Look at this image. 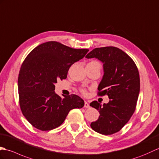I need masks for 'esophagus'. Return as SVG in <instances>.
<instances>
[{"instance_id": "esophagus-1", "label": "esophagus", "mask_w": 159, "mask_h": 159, "mask_svg": "<svg viewBox=\"0 0 159 159\" xmlns=\"http://www.w3.org/2000/svg\"><path fill=\"white\" fill-rule=\"evenodd\" d=\"M84 107H86V108H89L90 107L89 103H88V102H86V101L84 102Z\"/></svg>"}]
</instances>
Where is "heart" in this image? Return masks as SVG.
Here are the masks:
<instances>
[{
	"label": "heart",
	"instance_id": "heart-1",
	"mask_svg": "<svg viewBox=\"0 0 159 159\" xmlns=\"http://www.w3.org/2000/svg\"><path fill=\"white\" fill-rule=\"evenodd\" d=\"M90 63H98V64H99V63H98V62H97V61H92V62H90ZM82 93H83L84 94L86 93V91H85V90H82Z\"/></svg>",
	"mask_w": 159,
	"mask_h": 159
}]
</instances>
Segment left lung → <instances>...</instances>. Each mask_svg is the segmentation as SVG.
Here are the masks:
<instances>
[{"mask_svg": "<svg viewBox=\"0 0 159 159\" xmlns=\"http://www.w3.org/2000/svg\"><path fill=\"white\" fill-rule=\"evenodd\" d=\"M86 58H97L103 63L104 75L98 94H107L110 99L103 105L96 101L90 104L100 114L90 126L102 135H111L121 130L135 110L140 90L138 69L128 54L116 47L95 48Z\"/></svg>", "mask_w": 159, "mask_h": 159, "instance_id": "left-lung-1", "label": "left lung"}]
</instances>
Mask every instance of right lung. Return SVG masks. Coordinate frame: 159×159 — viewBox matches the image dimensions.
<instances>
[{
  "label": "right lung",
  "mask_w": 159,
  "mask_h": 159,
  "mask_svg": "<svg viewBox=\"0 0 159 159\" xmlns=\"http://www.w3.org/2000/svg\"><path fill=\"white\" fill-rule=\"evenodd\" d=\"M89 51L48 41L27 56L17 80L19 101L23 115L34 127L54 129L62 124L70 110L84 107V100L76 94L62 98L56 94L54 84L66 79L70 66Z\"/></svg>",
  "instance_id": "obj_1"
}]
</instances>
